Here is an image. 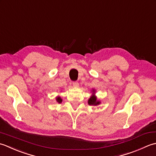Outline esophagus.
Segmentation results:
<instances>
[{
	"instance_id": "esophagus-1",
	"label": "esophagus",
	"mask_w": 156,
	"mask_h": 156,
	"mask_svg": "<svg viewBox=\"0 0 156 156\" xmlns=\"http://www.w3.org/2000/svg\"><path fill=\"white\" fill-rule=\"evenodd\" d=\"M73 86H74L75 87H79V83H78V82H76V81L73 82Z\"/></svg>"
}]
</instances>
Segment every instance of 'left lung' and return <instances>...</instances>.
<instances>
[{
    "instance_id": "1",
    "label": "left lung",
    "mask_w": 156,
    "mask_h": 156,
    "mask_svg": "<svg viewBox=\"0 0 156 156\" xmlns=\"http://www.w3.org/2000/svg\"><path fill=\"white\" fill-rule=\"evenodd\" d=\"M91 92V96L88 100V104L90 105V106H98L101 104V101L99 100H98L97 96H96V90L92 89Z\"/></svg>"
}]
</instances>
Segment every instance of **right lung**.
Instances as JSON below:
<instances>
[{
	"label": "right lung",
	"mask_w": 156,
	"mask_h": 156,
	"mask_svg": "<svg viewBox=\"0 0 156 156\" xmlns=\"http://www.w3.org/2000/svg\"><path fill=\"white\" fill-rule=\"evenodd\" d=\"M56 101L58 103L60 104V103H62V98H60V96H56Z\"/></svg>",
	"instance_id": "obj_1"
}]
</instances>
